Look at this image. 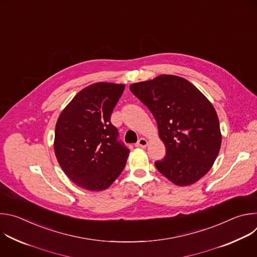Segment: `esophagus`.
Wrapping results in <instances>:
<instances>
[{"instance_id": "obj_1", "label": "esophagus", "mask_w": 257, "mask_h": 257, "mask_svg": "<svg viewBox=\"0 0 257 257\" xmlns=\"http://www.w3.org/2000/svg\"><path fill=\"white\" fill-rule=\"evenodd\" d=\"M148 144H149V141L146 140L145 138H140L138 141H137V143H136V146L137 148H146V146H148Z\"/></svg>"}]
</instances>
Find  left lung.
I'll list each match as a JSON object with an SVG mask.
<instances>
[{
    "instance_id": "8db88e82",
    "label": "left lung",
    "mask_w": 257,
    "mask_h": 257,
    "mask_svg": "<svg viewBox=\"0 0 257 257\" xmlns=\"http://www.w3.org/2000/svg\"><path fill=\"white\" fill-rule=\"evenodd\" d=\"M131 92L154 115L166 156L158 171L178 186L191 185L212 167L222 135L211 102L188 80L160 75L130 85Z\"/></svg>"
}]
</instances>
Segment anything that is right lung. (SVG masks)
<instances>
[{"mask_svg": "<svg viewBox=\"0 0 257 257\" xmlns=\"http://www.w3.org/2000/svg\"><path fill=\"white\" fill-rule=\"evenodd\" d=\"M124 88V84H91L73 97L58 118L56 158L68 178L86 190L106 189L125 168L129 150L111 123Z\"/></svg>", "mask_w": 257, "mask_h": 257, "instance_id": "1", "label": "right lung"}]
</instances>
